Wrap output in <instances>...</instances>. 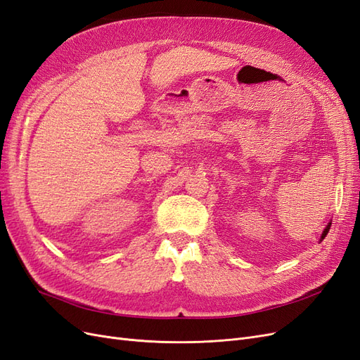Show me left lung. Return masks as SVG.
Here are the masks:
<instances>
[{
	"label": "left lung",
	"mask_w": 360,
	"mask_h": 360,
	"mask_svg": "<svg viewBox=\"0 0 360 360\" xmlns=\"http://www.w3.org/2000/svg\"><path fill=\"white\" fill-rule=\"evenodd\" d=\"M330 225H332V221H330L328 225H326V228H324V230H323V233H321V237H320V243L324 240V237L328 236V233H329V230H330Z\"/></svg>",
	"instance_id": "1"
}]
</instances>
